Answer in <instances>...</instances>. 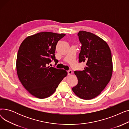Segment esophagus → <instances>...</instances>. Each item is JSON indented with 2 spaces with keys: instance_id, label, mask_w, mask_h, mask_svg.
<instances>
[{
  "instance_id": "34e87169",
  "label": "esophagus",
  "mask_w": 129,
  "mask_h": 129,
  "mask_svg": "<svg viewBox=\"0 0 129 129\" xmlns=\"http://www.w3.org/2000/svg\"><path fill=\"white\" fill-rule=\"evenodd\" d=\"M67 73H68V75H71V74H72V73H73V71L72 70H70L67 71Z\"/></svg>"
}]
</instances>
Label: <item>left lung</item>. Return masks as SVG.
Listing matches in <instances>:
<instances>
[{
    "mask_svg": "<svg viewBox=\"0 0 129 129\" xmlns=\"http://www.w3.org/2000/svg\"><path fill=\"white\" fill-rule=\"evenodd\" d=\"M78 36L82 44L79 62L86 66L83 71L74 72L78 84L72 90L80 98L89 100L100 94L110 80L111 52L106 42L92 33L80 31Z\"/></svg>",
    "mask_w": 129,
    "mask_h": 129,
    "instance_id": "8db88e82",
    "label": "left lung"
}]
</instances>
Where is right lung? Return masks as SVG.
<instances>
[{"label":"right lung","mask_w":129,"mask_h":129,"mask_svg":"<svg viewBox=\"0 0 129 129\" xmlns=\"http://www.w3.org/2000/svg\"><path fill=\"white\" fill-rule=\"evenodd\" d=\"M66 35L50 32H40L26 38L18 50L16 68L22 85L35 97H50L67 75L64 70L48 66L54 60L56 63V46Z\"/></svg>","instance_id":"add662e5"}]
</instances>
